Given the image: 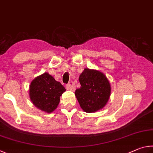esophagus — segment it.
Listing matches in <instances>:
<instances>
[{
  "label": "esophagus",
  "mask_w": 153,
  "mask_h": 153,
  "mask_svg": "<svg viewBox=\"0 0 153 153\" xmlns=\"http://www.w3.org/2000/svg\"><path fill=\"white\" fill-rule=\"evenodd\" d=\"M66 89L70 91H74L76 89V86L73 82H70L69 83L66 85Z\"/></svg>",
  "instance_id": "esophagus-1"
}]
</instances>
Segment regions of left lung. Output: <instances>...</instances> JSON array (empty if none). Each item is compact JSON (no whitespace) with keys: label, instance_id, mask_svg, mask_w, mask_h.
<instances>
[{"label":"left lung","instance_id":"left-lung-1","mask_svg":"<svg viewBox=\"0 0 153 153\" xmlns=\"http://www.w3.org/2000/svg\"><path fill=\"white\" fill-rule=\"evenodd\" d=\"M81 87L75 96L82 110L94 113L106 105L111 95V85L103 72L85 68L79 76Z\"/></svg>","mask_w":153,"mask_h":153}]
</instances>
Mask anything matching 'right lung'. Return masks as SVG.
<instances>
[{"mask_svg":"<svg viewBox=\"0 0 153 153\" xmlns=\"http://www.w3.org/2000/svg\"><path fill=\"white\" fill-rule=\"evenodd\" d=\"M66 89L56 81L48 72L36 77L29 85V98L33 105L40 110L52 113L57 108L60 96Z\"/></svg>","mask_w":153,"mask_h":153,"instance_id":"1","label":"right lung"}]
</instances>
